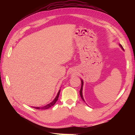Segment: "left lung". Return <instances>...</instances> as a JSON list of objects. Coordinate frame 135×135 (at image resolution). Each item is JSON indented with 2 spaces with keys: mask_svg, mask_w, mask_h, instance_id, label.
Listing matches in <instances>:
<instances>
[{
  "mask_svg": "<svg viewBox=\"0 0 135 135\" xmlns=\"http://www.w3.org/2000/svg\"><path fill=\"white\" fill-rule=\"evenodd\" d=\"M119 46H120V47H121V48L122 49V50H124V49H123V47H122V45H121V44H119ZM81 88H80V91H79V93H80V97H81V99L83 100V101H84V102H85V101H84V99H83V94H82L83 85V80H82V79H81Z\"/></svg>",
  "mask_w": 135,
  "mask_h": 135,
  "instance_id": "obj_1",
  "label": "left lung"
}]
</instances>
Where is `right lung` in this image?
Returning a JSON list of instances; mask_svg holds the SVG:
<instances>
[{
    "label": "right lung",
    "mask_w": 135,
    "mask_h": 135,
    "mask_svg": "<svg viewBox=\"0 0 135 135\" xmlns=\"http://www.w3.org/2000/svg\"><path fill=\"white\" fill-rule=\"evenodd\" d=\"M60 92V89L59 90V91L58 92L57 95L56 97H55V99L54 100H53V101H52L51 103L48 104L47 105L44 106V107H32V108H34L36 109H42V110H45V109H49L50 108H51V107H52V106H54L55 105V104L56 103V101H57V100L59 99V97Z\"/></svg>",
    "instance_id": "right-lung-1"
}]
</instances>
